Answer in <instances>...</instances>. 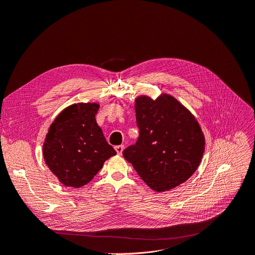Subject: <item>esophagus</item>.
<instances>
[{
  "label": "esophagus",
  "instance_id": "1",
  "mask_svg": "<svg viewBox=\"0 0 255 255\" xmlns=\"http://www.w3.org/2000/svg\"><path fill=\"white\" fill-rule=\"evenodd\" d=\"M115 149H116V151L118 152V154H122L123 150H124V145H118V146L115 147Z\"/></svg>",
  "mask_w": 255,
  "mask_h": 255
}]
</instances>
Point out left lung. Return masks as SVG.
Listing matches in <instances>:
<instances>
[{
	"mask_svg": "<svg viewBox=\"0 0 255 255\" xmlns=\"http://www.w3.org/2000/svg\"><path fill=\"white\" fill-rule=\"evenodd\" d=\"M139 135L123 155L152 190L162 192L183 184L199 167L205 150L202 129L191 112L173 97L135 101Z\"/></svg>",
	"mask_w": 255,
	"mask_h": 255,
	"instance_id": "left-lung-1",
	"label": "left lung"
}]
</instances>
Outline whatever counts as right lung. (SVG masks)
I'll list each match as a JSON object with an SVG mask.
<instances>
[{"label": "right lung", "mask_w": 255, "mask_h": 255, "mask_svg": "<svg viewBox=\"0 0 255 255\" xmlns=\"http://www.w3.org/2000/svg\"><path fill=\"white\" fill-rule=\"evenodd\" d=\"M100 105L79 103L56 117L46 135L43 155L47 166L65 186L80 188L117 154L96 121Z\"/></svg>", "instance_id": "add662e5"}]
</instances>
